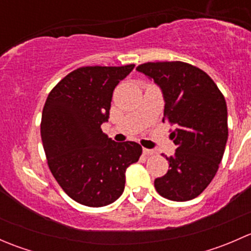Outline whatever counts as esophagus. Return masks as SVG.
<instances>
[{
  "instance_id": "34e87169",
  "label": "esophagus",
  "mask_w": 251,
  "mask_h": 251,
  "mask_svg": "<svg viewBox=\"0 0 251 251\" xmlns=\"http://www.w3.org/2000/svg\"><path fill=\"white\" fill-rule=\"evenodd\" d=\"M154 153H155V151H154L153 149H147V148H143V154H144V155H153Z\"/></svg>"
}]
</instances>
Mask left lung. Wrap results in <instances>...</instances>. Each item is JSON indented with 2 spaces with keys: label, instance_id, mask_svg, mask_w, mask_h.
I'll use <instances>...</instances> for the list:
<instances>
[{
  "label": "left lung",
  "instance_id": "obj_1",
  "mask_svg": "<svg viewBox=\"0 0 251 251\" xmlns=\"http://www.w3.org/2000/svg\"><path fill=\"white\" fill-rule=\"evenodd\" d=\"M136 69L153 78L163 91L168 121L177 146L169 170L154 181L156 192L174 201L198 197L219 170L228 138L227 104L212 78L184 62L144 63Z\"/></svg>",
  "mask_w": 251,
  "mask_h": 251
}]
</instances>
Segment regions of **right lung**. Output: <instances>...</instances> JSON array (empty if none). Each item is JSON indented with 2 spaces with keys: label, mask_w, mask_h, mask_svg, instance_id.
Listing matches in <instances>:
<instances>
[{
  "label": "right lung",
  "mask_w": 251,
  "mask_h": 251,
  "mask_svg": "<svg viewBox=\"0 0 251 251\" xmlns=\"http://www.w3.org/2000/svg\"><path fill=\"white\" fill-rule=\"evenodd\" d=\"M135 64L81 67L48 95L41 138L55 181L86 206L111 204L123 194L125 173L142 154L136 142H114L100 128L109 118L113 91Z\"/></svg>",
  "instance_id": "add662e5"
}]
</instances>
